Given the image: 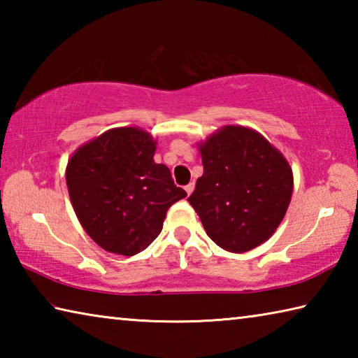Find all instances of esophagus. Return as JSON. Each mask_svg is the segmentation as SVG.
<instances>
[{"instance_id": "34e87169", "label": "esophagus", "mask_w": 358, "mask_h": 358, "mask_svg": "<svg viewBox=\"0 0 358 358\" xmlns=\"http://www.w3.org/2000/svg\"><path fill=\"white\" fill-rule=\"evenodd\" d=\"M185 191L187 192V196H189V194L194 191V183H189V185H186L185 186Z\"/></svg>"}]
</instances>
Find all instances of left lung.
Returning <instances> with one entry per match:
<instances>
[{
  "label": "left lung",
  "mask_w": 358,
  "mask_h": 358,
  "mask_svg": "<svg viewBox=\"0 0 358 358\" xmlns=\"http://www.w3.org/2000/svg\"><path fill=\"white\" fill-rule=\"evenodd\" d=\"M203 175L187 199L205 232L230 252L268 240L290 203L294 175L286 157L257 131L222 126L199 143Z\"/></svg>",
  "instance_id": "1"
}]
</instances>
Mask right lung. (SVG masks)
Segmentation results:
<instances>
[{"instance_id":"1","label":"right lung","mask_w":358,"mask_h":358,"mask_svg":"<svg viewBox=\"0 0 358 358\" xmlns=\"http://www.w3.org/2000/svg\"><path fill=\"white\" fill-rule=\"evenodd\" d=\"M156 141L141 128H115L82 145L66 167L76 215L102 250L134 256L161 234L167 210L187 194L156 164Z\"/></svg>"}]
</instances>
